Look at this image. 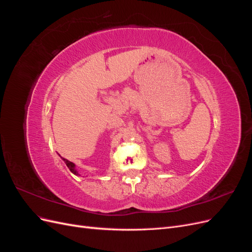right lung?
<instances>
[{
	"instance_id": "1",
	"label": "right lung",
	"mask_w": 252,
	"mask_h": 252,
	"mask_svg": "<svg viewBox=\"0 0 252 252\" xmlns=\"http://www.w3.org/2000/svg\"><path fill=\"white\" fill-rule=\"evenodd\" d=\"M63 161L66 163V165H67V167L68 168H69V170L72 172V173H74V174H79L78 173V171H77V169H75V165L72 163V162H70V161H68L67 158H63Z\"/></svg>"
}]
</instances>
